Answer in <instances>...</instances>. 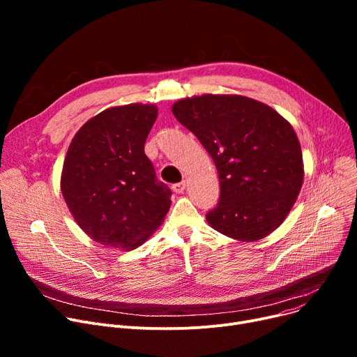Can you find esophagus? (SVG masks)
<instances>
[{"label":"esophagus","mask_w":357,"mask_h":357,"mask_svg":"<svg viewBox=\"0 0 357 357\" xmlns=\"http://www.w3.org/2000/svg\"><path fill=\"white\" fill-rule=\"evenodd\" d=\"M185 188H186V182H185V181L172 185V190H174V192H176V194H182V192L185 191Z\"/></svg>","instance_id":"obj_1"}]
</instances>
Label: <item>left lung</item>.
<instances>
[{"label": "left lung", "mask_w": 357, "mask_h": 357, "mask_svg": "<svg viewBox=\"0 0 357 357\" xmlns=\"http://www.w3.org/2000/svg\"><path fill=\"white\" fill-rule=\"evenodd\" d=\"M172 112L218 171L220 201L205 215L210 226L238 241H256L276 230L304 181L301 144L292 126L272 107L243 96L183 98Z\"/></svg>", "instance_id": "left-lung-1"}]
</instances>
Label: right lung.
<instances>
[{"label":"right lung","instance_id":"right-lung-1","mask_svg":"<svg viewBox=\"0 0 357 357\" xmlns=\"http://www.w3.org/2000/svg\"><path fill=\"white\" fill-rule=\"evenodd\" d=\"M156 117L153 104L111 107L88 120L69 144L62 195L78 226L105 248H139L171 208L172 192L144 155Z\"/></svg>","mask_w":357,"mask_h":357}]
</instances>
